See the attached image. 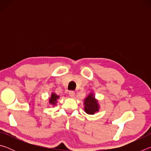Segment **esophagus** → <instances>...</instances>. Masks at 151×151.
Returning <instances> with one entry per match:
<instances>
[{"label":"esophagus","mask_w":151,"mask_h":151,"mask_svg":"<svg viewBox=\"0 0 151 151\" xmlns=\"http://www.w3.org/2000/svg\"><path fill=\"white\" fill-rule=\"evenodd\" d=\"M68 94H69V95L70 97H74L75 96V92H74L73 91H70L69 92H68Z\"/></svg>","instance_id":"1"}]
</instances>
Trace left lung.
Segmentation results:
<instances>
[{"label": "left lung", "mask_w": 151, "mask_h": 151, "mask_svg": "<svg viewBox=\"0 0 151 151\" xmlns=\"http://www.w3.org/2000/svg\"><path fill=\"white\" fill-rule=\"evenodd\" d=\"M85 111L89 114H93L99 111V104L93 94L86 97L85 100Z\"/></svg>", "instance_id": "left-lung-1"}]
</instances>
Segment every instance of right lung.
<instances>
[{"mask_svg": "<svg viewBox=\"0 0 151 151\" xmlns=\"http://www.w3.org/2000/svg\"><path fill=\"white\" fill-rule=\"evenodd\" d=\"M58 98H59V97H58V96H57V94H55V93H52V95H51L50 99V103L52 104H55L57 99H58Z\"/></svg>", "mask_w": 151, "mask_h": 151, "instance_id": "add662e5", "label": "right lung"}]
</instances>
